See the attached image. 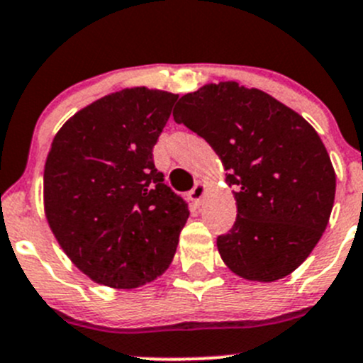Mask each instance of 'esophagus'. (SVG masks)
Listing matches in <instances>:
<instances>
[{
	"mask_svg": "<svg viewBox=\"0 0 363 363\" xmlns=\"http://www.w3.org/2000/svg\"><path fill=\"white\" fill-rule=\"evenodd\" d=\"M205 193H207V186H205L203 182H196L195 188H193L191 191H189V200H191L193 203L200 205V202H202V200H203Z\"/></svg>",
	"mask_w": 363,
	"mask_h": 363,
	"instance_id": "34e87169",
	"label": "esophagus"
}]
</instances>
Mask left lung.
I'll list each match as a JSON object with an SVG mask.
<instances>
[{"instance_id":"left-lung-1","label":"left lung","mask_w":363,"mask_h":363,"mask_svg":"<svg viewBox=\"0 0 363 363\" xmlns=\"http://www.w3.org/2000/svg\"><path fill=\"white\" fill-rule=\"evenodd\" d=\"M174 119L208 142L235 186L237 219L218 237L225 265L247 281L290 276L316 247L330 219L335 170L320 135L294 108L235 80L205 84Z\"/></svg>"}]
</instances>
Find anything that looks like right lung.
<instances>
[{
	"instance_id": "right-lung-1",
	"label": "right lung",
	"mask_w": 363,
	"mask_h": 363,
	"mask_svg": "<svg viewBox=\"0 0 363 363\" xmlns=\"http://www.w3.org/2000/svg\"><path fill=\"white\" fill-rule=\"evenodd\" d=\"M179 94L126 87L60 128L43 168V211L61 250L91 281L144 286L170 267L188 205L163 184L152 147Z\"/></svg>"
}]
</instances>
